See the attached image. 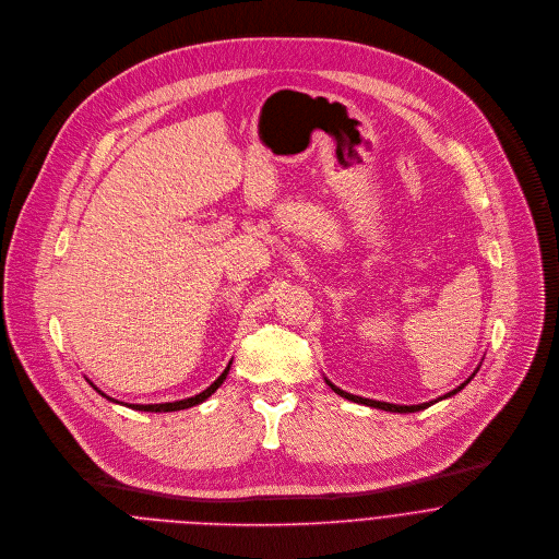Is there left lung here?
<instances>
[{"label":"left lung","instance_id":"obj_1","mask_svg":"<svg viewBox=\"0 0 559 559\" xmlns=\"http://www.w3.org/2000/svg\"><path fill=\"white\" fill-rule=\"evenodd\" d=\"M481 367V365H479ZM479 367L473 371V374L466 379V381H462L457 388H453L451 392H447V394H442V396H438V399H433V401H427V403H418V405H394V403H385V401H374V399H365V396H358V394H352V392H345V390H341L338 385H334L328 377H325V383L336 392V394H341V396H345V399H349V401H354V403H362V405H369V407H374V409H383V412H396V414H407V412H420V409H427L429 405H433V403H438V401H442V399H449V396H453V394H457L473 377H475V372L479 371Z\"/></svg>","mask_w":559,"mask_h":559}]
</instances>
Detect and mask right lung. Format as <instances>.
<instances>
[{"mask_svg": "<svg viewBox=\"0 0 559 559\" xmlns=\"http://www.w3.org/2000/svg\"><path fill=\"white\" fill-rule=\"evenodd\" d=\"M229 367H231V362L225 367V371L221 372L218 377H216V381H212L203 392H199V394H194V396H188V399H182V401H174V403H150V405H143V403H121V401H117V399H112V396H106L93 381H88L102 396H106L108 401H112V403H121V405H128V407H132V409H139V412H178V409H187V407H192V405H199V403H203L207 396H212L214 394V390L225 381V377H227V372H229Z\"/></svg>", "mask_w": 559, "mask_h": 559, "instance_id": "obj_1", "label": "right lung"}]
</instances>
